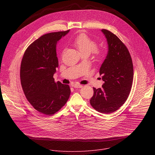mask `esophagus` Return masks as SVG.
Wrapping results in <instances>:
<instances>
[{"label": "esophagus", "instance_id": "esophagus-1", "mask_svg": "<svg viewBox=\"0 0 155 155\" xmlns=\"http://www.w3.org/2000/svg\"><path fill=\"white\" fill-rule=\"evenodd\" d=\"M74 87L75 88H81L83 87V85L80 84H75L74 85Z\"/></svg>", "mask_w": 155, "mask_h": 155}]
</instances>
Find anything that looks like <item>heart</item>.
Listing matches in <instances>:
<instances>
[{"label":"heart","mask_w":155,"mask_h":155,"mask_svg":"<svg viewBox=\"0 0 155 155\" xmlns=\"http://www.w3.org/2000/svg\"><path fill=\"white\" fill-rule=\"evenodd\" d=\"M72 45L78 50L81 55H90L93 53L96 61H101L104 56V51L97 49V43L85 34L77 35L72 42Z\"/></svg>","instance_id":"1"}]
</instances>
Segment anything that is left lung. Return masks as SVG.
<instances>
[{"label":"left lung","instance_id":"obj_1","mask_svg":"<svg viewBox=\"0 0 155 155\" xmlns=\"http://www.w3.org/2000/svg\"><path fill=\"white\" fill-rule=\"evenodd\" d=\"M105 35L108 51L102 63L99 74L104 81L101 88L93 87L94 95L91 105L97 112L111 114L121 107L130 92L133 81V64L124 44L114 34L102 29Z\"/></svg>","mask_w":155,"mask_h":155}]
</instances>
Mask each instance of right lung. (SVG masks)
<instances>
[{
	"mask_svg": "<svg viewBox=\"0 0 155 155\" xmlns=\"http://www.w3.org/2000/svg\"><path fill=\"white\" fill-rule=\"evenodd\" d=\"M69 30L44 34L28 47L21 61L20 80L25 95L38 112L52 115L68 102L71 88L54 81L53 75L59 65L57 41Z\"/></svg>",
	"mask_w": 155,
	"mask_h": 155,
	"instance_id": "obj_1",
	"label": "right lung"
}]
</instances>
